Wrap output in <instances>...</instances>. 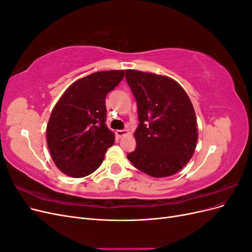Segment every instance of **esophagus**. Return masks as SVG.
<instances>
[{
    "label": "esophagus",
    "mask_w": 252,
    "mask_h": 252,
    "mask_svg": "<svg viewBox=\"0 0 252 252\" xmlns=\"http://www.w3.org/2000/svg\"><path fill=\"white\" fill-rule=\"evenodd\" d=\"M116 133L118 138H123V136L128 134V130H126V129H122V130H117Z\"/></svg>",
    "instance_id": "obj_1"
}]
</instances>
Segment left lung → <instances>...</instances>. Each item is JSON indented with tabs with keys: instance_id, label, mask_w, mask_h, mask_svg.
Here are the masks:
<instances>
[{
	"instance_id": "1",
	"label": "left lung",
	"mask_w": 252,
	"mask_h": 252,
	"mask_svg": "<svg viewBox=\"0 0 252 252\" xmlns=\"http://www.w3.org/2000/svg\"><path fill=\"white\" fill-rule=\"evenodd\" d=\"M126 81L138 104L136 147L127 158L154 178L177 173L193 156L196 117L186 91L165 75L127 69Z\"/></svg>"
}]
</instances>
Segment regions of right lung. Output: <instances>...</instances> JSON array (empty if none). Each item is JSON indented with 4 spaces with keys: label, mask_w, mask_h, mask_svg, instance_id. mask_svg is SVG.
I'll return each instance as SVG.
<instances>
[{
    "label": "right lung",
    "mask_w": 252,
    "mask_h": 252,
    "mask_svg": "<svg viewBox=\"0 0 252 252\" xmlns=\"http://www.w3.org/2000/svg\"><path fill=\"white\" fill-rule=\"evenodd\" d=\"M124 70L91 73L75 81L53 107L46 129L51 158L70 178H84L101 166L114 133L106 125V95Z\"/></svg>",
    "instance_id": "add662e5"
}]
</instances>
